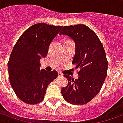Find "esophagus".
Here are the masks:
<instances>
[{
  "mask_svg": "<svg viewBox=\"0 0 123 123\" xmlns=\"http://www.w3.org/2000/svg\"><path fill=\"white\" fill-rule=\"evenodd\" d=\"M58 76H60V77L63 76V74L62 72H58Z\"/></svg>",
  "mask_w": 123,
  "mask_h": 123,
  "instance_id": "1",
  "label": "esophagus"
}]
</instances>
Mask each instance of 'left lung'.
<instances>
[{"label": "left lung", "instance_id": "left-lung-1", "mask_svg": "<svg viewBox=\"0 0 123 123\" xmlns=\"http://www.w3.org/2000/svg\"><path fill=\"white\" fill-rule=\"evenodd\" d=\"M70 37L76 43L72 63L80 68L78 79L64 74L68 86L61 90L63 98L72 105H85L98 94L105 82L108 63L98 36L84 25L64 26L60 33Z\"/></svg>", "mask_w": 123, "mask_h": 123}]
</instances>
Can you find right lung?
I'll return each mask as SVG.
<instances>
[{"label":"right lung","instance_id":"right-lung-1","mask_svg":"<svg viewBox=\"0 0 123 123\" xmlns=\"http://www.w3.org/2000/svg\"><path fill=\"white\" fill-rule=\"evenodd\" d=\"M62 26L37 23L28 28L12 49L8 62V78L18 98L29 105L44 99L49 84L57 72L40 70V59L47 56L49 46Z\"/></svg>","mask_w":123,"mask_h":123}]
</instances>
